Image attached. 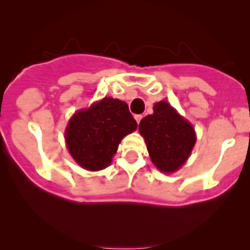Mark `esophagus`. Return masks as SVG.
Listing matches in <instances>:
<instances>
[{"label": "esophagus", "mask_w": 250, "mask_h": 250, "mask_svg": "<svg viewBox=\"0 0 250 250\" xmlns=\"http://www.w3.org/2000/svg\"><path fill=\"white\" fill-rule=\"evenodd\" d=\"M134 118H135V121H137L138 123H140L141 118H143V115H135V116H134Z\"/></svg>", "instance_id": "1"}]
</instances>
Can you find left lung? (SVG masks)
Segmentation results:
<instances>
[{
    "label": "left lung",
    "mask_w": 250,
    "mask_h": 250,
    "mask_svg": "<svg viewBox=\"0 0 250 250\" xmlns=\"http://www.w3.org/2000/svg\"><path fill=\"white\" fill-rule=\"evenodd\" d=\"M139 132L151 161L163 173L176 172L186 162L196 143L192 125L165 100L156 103L152 115L140 121Z\"/></svg>",
    "instance_id": "8db88e82"
}]
</instances>
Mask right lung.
I'll list each match as a JSON object with an SVG mask.
<instances>
[{
  "label": "right lung",
  "mask_w": 250,
  "mask_h": 250,
  "mask_svg": "<svg viewBox=\"0 0 250 250\" xmlns=\"http://www.w3.org/2000/svg\"><path fill=\"white\" fill-rule=\"evenodd\" d=\"M137 127L125 102L104 98L75 112L65 129V141L76 163L97 172L110 165L121 140Z\"/></svg>",
  "instance_id": "obj_1"
}]
</instances>
